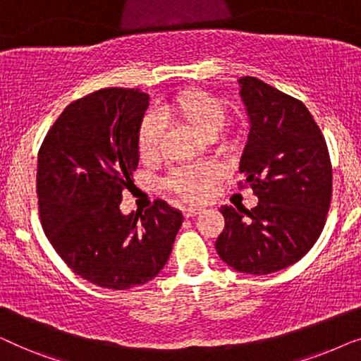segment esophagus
Returning <instances> with one entry per match:
<instances>
[{
  "label": "esophagus",
  "mask_w": 361,
  "mask_h": 361,
  "mask_svg": "<svg viewBox=\"0 0 361 361\" xmlns=\"http://www.w3.org/2000/svg\"><path fill=\"white\" fill-rule=\"evenodd\" d=\"M200 212H202V209H199V207H187V209H184V212H182V214H184L185 219H190V216L199 215Z\"/></svg>",
  "instance_id": "34e87169"
}]
</instances>
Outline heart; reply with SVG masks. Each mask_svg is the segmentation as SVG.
<instances>
[{
  "label": "heart",
  "instance_id": "obj_1",
  "mask_svg": "<svg viewBox=\"0 0 361 361\" xmlns=\"http://www.w3.org/2000/svg\"><path fill=\"white\" fill-rule=\"evenodd\" d=\"M159 120H176L202 137H216L221 145L231 146L235 142L228 133L221 130L228 116L226 105L219 97L199 88H187L164 103L157 113ZM154 116L142 120L137 130V151L145 162L159 159L162 147V123ZM219 133V135L216 133ZM215 171L204 164L177 167L166 179L167 190L187 202H199L207 195Z\"/></svg>",
  "mask_w": 361,
  "mask_h": 361
}]
</instances>
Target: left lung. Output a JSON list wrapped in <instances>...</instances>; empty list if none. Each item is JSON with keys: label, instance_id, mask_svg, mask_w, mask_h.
Segmentation results:
<instances>
[{"label": "left lung", "instance_id": "8db88e82", "mask_svg": "<svg viewBox=\"0 0 361 361\" xmlns=\"http://www.w3.org/2000/svg\"><path fill=\"white\" fill-rule=\"evenodd\" d=\"M240 95L250 116L241 154L240 187L258 205L220 209L225 228L215 241L226 264L248 274H269L298 263L322 233L332 200L327 142L298 98L255 77H241Z\"/></svg>", "mask_w": 361, "mask_h": 361}]
</instances>
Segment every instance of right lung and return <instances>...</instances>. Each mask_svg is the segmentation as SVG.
Here are the masks:
<instances>
[{"instance_id": "1", "label": "right lung", "mask_w": 361, "mask_h": 361, "mask_svg": "<svg viewBox=\"0 0 361 361\" xmlns=\"http://www.w3.org/2000/svg\"><path fill=\"white\" fill-rule=\"evenodd\" d=\"M149 97L102 88L72 102L37 154V204L47 240L73 273L115 290L142 286L169 259L184 216L157 200L123 215V190L140 162L137 130Z\"/></svg>"}]
</instances>
